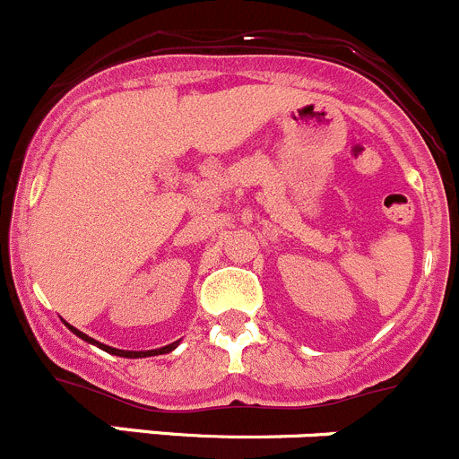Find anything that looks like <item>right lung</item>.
<instances>
[{"label": "right lung", "mask_w": 459, "mask_h": 459, "mask_svg": "<svg viewBox=\"0 0 459 459\" xmlns=\"http://www.w3.org/2000/svg\"><path fill=\"white\" fill-rule=\"evenodd\" d=\"M69 325V324H66ZM69 330L74 334H77V337L82 339V342H86V343H93V346H98V348H102L104 352H108V355H116V357H126V359H143V357H156V355H167V352H171L174 351V348H178V343H180V339L178 342H174V343H169V346H162V348H156V351H117V348H111V346H104V343H100V342H95V339H91L89 334H84V333H80V330L77 328H74V325H69Z\"/></svg>", "instance_id": "add662e5"}]
</instances>
